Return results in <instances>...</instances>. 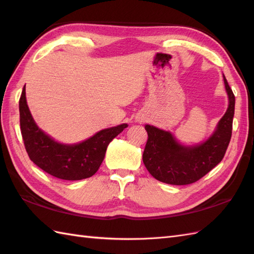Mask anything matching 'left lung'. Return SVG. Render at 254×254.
Returning <instances> with one entry per match:
<instances>
[{
	"instance_id": "8db88e82",
	"label": "left lung",
	"mask_w": 254,
	"mask_h": 254,
	"mask_svg": "<svg viewBox=\"0 0 254 254\" xmlns=\"http://www.w3.org/2000/svg\"><path fill=\"white\" fill-rule=\"evenodd\" d=\"M229 105L216 130L206 141L195 146H183L168 131L145 126L148 138L143 163L155 179L174 186L196 182L224 158L231 138L235 113V95L224 76Z\"/></svg>"
}]
</instances>
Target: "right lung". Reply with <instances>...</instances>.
<instances>
[{"instance_id": "obj_1", "label": "right lung", "mask_w": 254, "mask_h": 254, "mask_svg": "<svg viewBox=\"0 0 254 254\" xmlns=\"http://www.w3.org/2000/svg\"><path fill=\"white\" fill-rule=\"evenodd\" d=\"M19 122L26 152L30 160L62 180H82L94 176L105 158L108 145L127 127V123L105 128L86 141L66 145L56 142L37 127L23 88L19 99Z\"/></svg>"}]
</instances>
